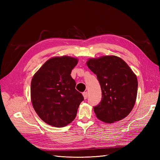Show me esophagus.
<instances>
[{
    "mask_svg": "<svg viewBox=\"0 0 160 160\" xmlns=\"http://www.w3.org/2000/svg\"><path fill=\"white\" fill-rule=\"evenodd\" d=\"M83 98L85 99H86L88 98V92H83Z\"/></svg>",
    "mask_w": 160,
    "mask_h": 160,
    "instance_id": "34e87169",
    "label": "esophagus"
}]
</instances>
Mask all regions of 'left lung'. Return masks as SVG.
Segmentation results:
<instances>
[{
    "label": "left lung",
    "instance_id": "1",
    "mask_svg": "<svg viewBox=\"0 0 160 160\" xmlns=\"http://www.w3.org/2000/svg\"><path fill=\"white\" fill-rule=\"evenodd\" d=\"M89 69L97 75L102 98L93 108L99 119L111 123L129 114L138 93V79L123 59L117 56H103L87 61Z\"/></svg>",
    "mask_w": 160,
    "mask_h": 160
}]
</instances>
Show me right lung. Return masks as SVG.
I'll use <instances>...</instances> for the list:
<instances>
[{"label": "right lung", "mask_w": 160, "mask_h": 160, "mask_svg": "<svg viewBox=\"0 0 160 160\" xmlns=\"http://www.w3.org/2000/svg\"><path fill=\"white\" fill-rule=\"evenodd\" d=\"M78 60L68 56L47 61L34 75L31 84L33 108L39 118L53 127L61 128L76 117L83 96L75 89L71 76Z\"/></svg>", "instance_id": "1"}]
</instances>
